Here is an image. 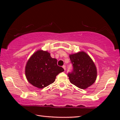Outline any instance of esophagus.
<instances>
[{
    "label": "esophagus",
    "mask_w": 120,
    "mask_h": 120,
    "mask_svg": "<svg viewBox=\"0 0 120 120\" xmlns=\"http://www.w3.org/2000/svg\"><path fill=\"white\" fill-rule=\"evenodd\" d=\"M62 67H63V68L64 69V70H66V66H64H64H62Z\"/></svg>",
    "instance_id": "esophagus-1"
}]
</instances>
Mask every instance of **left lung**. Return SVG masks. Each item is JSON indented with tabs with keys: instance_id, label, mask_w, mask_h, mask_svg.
I'll use <instances>...</instances> for the list:
<instances>
[{
	"instance_id": "8db88e82",
	"label": "left lung",
	"mask_w": 120,
	"mask_h": 120,
	"mask_svg": "<svg viewBox=\"0 0 120 120\" xmlns=\"http://www.w3.org/2000/svg\"><path fill=\"white\" fill-rule=\"evenodd\" d=\"M72 66L68 76L71 84L81 89H86L94 84L96 79L97 70L92 59L84 52L69 56Z\"/></svg>"
}]
</instances>
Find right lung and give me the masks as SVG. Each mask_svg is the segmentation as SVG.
<instances>
[{"instance_id":"1","label":"right lung","mask_w":120,"mask_h":120,"mask_svg":"<svg viewBox=\"0 0 120 120\" xmlns=\"http://www.w3.org/2000/svg\"><path fill=\"white\" fill-rule=\"evenodd\" d=\"M64 71V68L58 66L57 60L51 57L49 53L38 50L28 60L25 75L30 84L43 88L52 84L56 76Z\"/></svg>"}]
</instances>
